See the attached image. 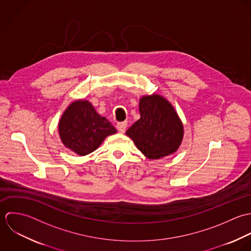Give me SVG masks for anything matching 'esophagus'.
Wrapping results in <instances>:
<instances>
[{"label":"esophagus","mask_w":251,"mask_h":251,"mask_svg":"<svg viewBox=\"0 0 251 251\" xmlns=\"http://www.w3.org/2000/svg\"><path fill=\"white\" fill-rule=\"evenodd\" d=\"M127 125H128L127 121H124V122H121V123H117V125H116V129H117V131H118L119 133L123 134V133L126 131Z\"/></svg>","instance_id":"34e87169"}]
</instances>
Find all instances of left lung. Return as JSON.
<instances>
[{
  "label": "left lung",
  "instance_id": "obj_1",
  "mask_svg": "<svg viewBox=\"0 0 251 251\" xmlns=\"http://www.w3.org/2000/svg\"><path fill=\"white\" fill-rule=\"evenodd\" d=\"M141 118L126 132L146 157L160 159L178 150L183 139V125L170 101L158 94L143 96Z\"/></svg>",
  "mask_w": 251,
  "mask_h": 251
}]
</instances>
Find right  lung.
<instances>
[{
  "label": "right lung",
  "instance_id": "obj_1",
  "mask_svg": "<svg viewBox=\"0 0 251 251\" xmlns=\"http://www.w3.org/2000/svg\"><path fill=\"white\" fill-rule=\"evenodd\" d=\"M58 127L63 145L80 156L96 151L107 136L116 133L111 123L86 100L72 102L64 111Z\"/></svg>",
  "mask_w": 251,
  "mask_h": 251
}]
</instances>
